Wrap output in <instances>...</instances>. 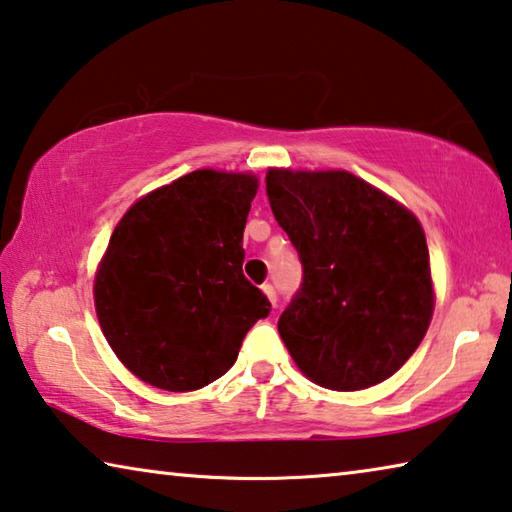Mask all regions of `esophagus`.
Masks as SVG:
<instances>
[{
    "label": "esophagus",
    "mask_w": 512,
    "mask_h": 512,
    "mask_svg": "<svg viewBox=\"0 0 512 512\" xmlns=\"http://www.w3.org/2000/svg\"><path fill=\"white\" fill-rule=\"evenodd\" d=\"M264 294H266V298L271 300V305H273V307L278 305V291H275V287H273V285H264Z\"/></svg>",
    "instance_id": "1"
}]
</instances>
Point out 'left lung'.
<instances>
[{
    "label": "left lung",
    "instance_id": "1",
    "mask_svg": "<svg viewBox=\"0 0 512 512\" xmlns=\"http://www.w3.org/2000/svg\"><path fill=\"white\" fill-rule=\"evenodd\" d=\"M266 196L303 264L278 321L291 358L335 392L383 383L415 353L433 316L419 221L346 170H269Z\"/></svg>",
    "mask_w": 512,
    "mask_h": 512
}]
</instances>
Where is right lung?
<instances>
[{
  "label": "right lung",
  "mask_w": 512,
  "mask_h": 512,
  "mask_svg": "<svg viewBox=\"0 0 512 512\" xmlns=\"http://www.w3.org/2000/svg\"><path fill=\"white\" fill-rule=\"evenodd\" d=\"M255 193L253 175L193 170L141 198L113 230L95 310L113 353L145 383L209 385L269 316V298L241 269Z\"/></svg>",
  "instance_id": "add662e5"
}]
</instances>
